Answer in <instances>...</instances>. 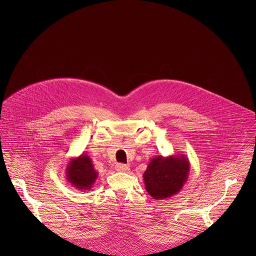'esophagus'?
<instances>
[{"mask_svg": "<svg viewBox=\"0 0 256 256\" xmlns=\"http://www.w3.org/2000/svg\"><path fill=\"white\" fill-rule=\"evenodd\" d=\"M130 170L128 164H116V170L118 172H126Z\"/></svg>", "mask_w": 256, "mask_h": 256, "instance_id": "1", "label": "esophagus"}]
</instances>
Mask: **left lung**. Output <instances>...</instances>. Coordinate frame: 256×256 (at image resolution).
<instances>
[{"label":"left lung","instance_id":"8db88e82","mask_svg":"<svg viewBox=\"0 0 256 256\" xmlns=\"http://www.w3.org/2000/svg\"><path fill=\"white\" fill-rule=\"evenodd\" d=\"M189 170L188 158L183 154L154 156L143 174L145 189L156 200L170 198L182 189L188 180Z\"/></svg>","mask_w":256,"mask_h":256}]
</instances>
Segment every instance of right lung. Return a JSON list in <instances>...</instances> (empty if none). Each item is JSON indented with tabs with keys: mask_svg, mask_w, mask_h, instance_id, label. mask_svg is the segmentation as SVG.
<instances>
[{
	"mask_svg": "<svg viewBox=\"0 0 256 256\" xmlns=\"http://www.w3.org/2000/svg\"><path fill=\"white\" fill-rule=\"evenodd\" d=\"M98 176L90 158L86 154L71 158L66 168V180L80 191L90 190Z\"/></svg>",
	"mask_w": 256,
	"mask_h": 256,
	"instance_id": "right-lung-1",
	"label": "right lung"
}]
</instances>
